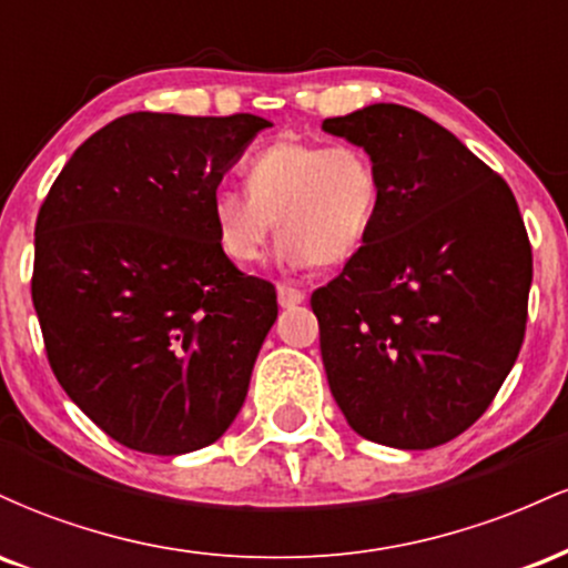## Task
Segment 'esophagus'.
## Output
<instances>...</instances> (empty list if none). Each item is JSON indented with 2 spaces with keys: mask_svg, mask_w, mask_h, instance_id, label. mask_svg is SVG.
I'll return each mask as SVG.
<instances>
[{
  "mask_svg": "<svg viewBox=\"0 0 568 568\" xmlns=\"http://www.w3.org/2000/svg\"><path fill=\"white\" fill-rule=\"evenodd\" d=\"M304 298H306L304 291L291 288V285H285V283L277 285V302H280V306H296V304H302Z\"/></svg>",
  "mask_w": 568,
  "mask_h": 568,
  "instance_id": "1",
  "label": "esophagus"
}]
</instances>
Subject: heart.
<instances>
[{
  "label": "heart",
  "mask_w": 568,
  "mask_h": 568,
  "mask_svg": "<svg viewBox=\"0 0 568 568\" xmlns=\"http://www.w3.org/2000/svg\"><path fill=\"white\" fill-rule=\"evenodd\" d=\"M245 189H221L211 202L219 245L234 264L264 256L275 221L288 266L347 264L368 240L382 205L376 162L349 143H270L247 160Z\"/></svg>",
  "instance_id": "b5f03b06"
}]
</instances>
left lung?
Returning a JSON list of instances; mask_svg holds the SVG:
<instances>
[{"label":"left lung","instance_id":"left-lung-1","mask_svg":"<svg viewBox=\"0 0 568 568\" xmlns=\"http://www.w3.org/2000/svg\"><path fill=\"white\" fill-rule=\"evenodd\" d=\"M382 179L374 230L312 293L328 387L349 427L393 448L454 440L491 406L526 334L531 245L505 179L397 103L325 120Z\"/></svg>","mask_w":568,"mask_h":568}]
</instances>
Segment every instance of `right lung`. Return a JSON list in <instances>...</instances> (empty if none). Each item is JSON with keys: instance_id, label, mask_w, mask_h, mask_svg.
<instances>
[{"instance_id": "obj_1", "label": "right lung", "mask_w": 568, "mask_h": 568, "mask_svg": "<svg viewBox=\"0 0 568 568\" xmlns=\"http://www.w3.org/2000/svg\"><path fill=\"white\" fill-rule=\"evenodd\" d=\"M264 128L125 114L71 154L39 207L31 298L50 368L133 452H197L243 408L277 293L226 258L211 202Z\"/></svg>"}]
</instances>
